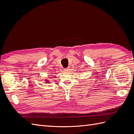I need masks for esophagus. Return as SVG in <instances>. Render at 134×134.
Listing matches in <instances>:
<instances>
[{
  "label": "esophagus",
  "instance_id": "esophagus-1",
  "mask_svg": "<svg viewBox=\"0 0 134 134\" xmlns=\"http://www.w3.org/2000/svg\"><path fill=\"white\" fill-rule=\"evenodd\" d=\"M69 70H70V68L69 67H68L67 68L65 69V71H68Z\"/></svg>",
  "mask_w": 134,
  "mask_h": 134
}]
</instances>
